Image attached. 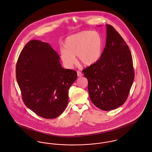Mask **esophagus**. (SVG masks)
Masks as SVG:
<instances>
[{"label":"esophagus","instance_id":"1","mask_svg":"<svg viewBox=\"0 0 152 152\" xmlns=\"http://www.w3.org/2000/svg\"><path fill=\"white\" fill-rule=\"evenodd\" d=\"M77 75H78V77H82L83 75V74L81 72H80V71H77Z\"/></svg>","mask_w":152,"mask_h":152}]
</instances>
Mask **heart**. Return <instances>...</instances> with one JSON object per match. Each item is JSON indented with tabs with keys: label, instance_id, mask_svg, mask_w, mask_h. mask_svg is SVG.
Wrapping results in <instances>:
<instances>
[{
	"label": "heart",
	"instance_id": "b5f03b06",
	"mask_svg": "<svg viewBox=\"0 0 152 152\" xmlns=\"http://www.w3.org/2000/svg\"><path fill=\"white\" fill-rule=\"evenodd\" d=\"M103 48V39L99 32L82 31L66 38L63 50L60 52V58L64 65L69 68L75 64V56L81 64L89 66L99 60Z\"/></svg>",
	"mask_w": 152,
	"mask_h": 152
}]
</instances>
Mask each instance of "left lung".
<instances>
[{
  "instance_id": "obj_1",
  "label": "left lung",
  "mask_w": 152,
  "mask_h": 152,
  "mask_svg": "<svg viewBox=\"0 0 152 152\" xmlns=\"http://www.w3.org/2000/svg\"><path fill=\"white\" fill-rule=\"evenodd\" d=\"M106 44L99 60L83 70L90 99L98 108L111 110L127 99L134 80L130 50L121 36L106 24Z\"/></svg>"
}]
</instances>
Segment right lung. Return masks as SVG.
I'll use <instances>...</instances> for the list:
<instances>
[{
    "label": "right lung",
    "mask_w": 152,
    "mask_h": 152,
    "mask_svg": "<svg viewBox=\"0 0 152 152\" xmlns=\"http://www.w3.org/2000/svg\"><path fill=\"white\" fill-rule=\"evenodd\" d=\"M50 44L31 40L26 44L16 64V80L26 106L37 115L53 119L68 102V89L77 78L75 71L64 69Z\"/></svg>",
    "instance_id": "obj_1"
}]
</instances>
